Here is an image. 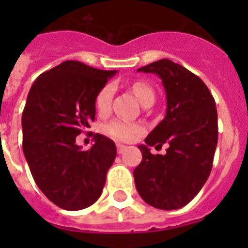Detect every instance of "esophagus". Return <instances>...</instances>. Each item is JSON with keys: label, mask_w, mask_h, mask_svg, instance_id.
Wrapping results in <instances>:
<instances>
[{"label": "esophagus", "mask_w": 248, "mask_h": 248, "mask_svg": "<svg viewBox=\"0 0 248 248\" xmlns=\"http://www.w3.org/2000/svg\"><path fill=\"white\" fill-rule=\"evenodd\" d=\"M117 149H118V154H123V153L126 150V146L123 145V144H118Z\"/></svg>", "instance_id": "34e87169"}]
</instances>
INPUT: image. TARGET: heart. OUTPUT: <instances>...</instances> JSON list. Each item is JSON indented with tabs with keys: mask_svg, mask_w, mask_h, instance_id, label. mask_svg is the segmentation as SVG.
Masks as SVG:
<instances>
[{
	"mask_svg": "<svg viewBox=\"0 0 248 248\" xmlns=\"http://www.w3.org/2000/svg\"><path fill=\"white\" fill-rule=\"evenodd\" d=\"M131 89H133V92H134V94L137 95V98L141 104H144V103H146L150 99H155L154 91H153V88L148 83L138 80V82H135L134 84L131 85ZM113 95V84H107L100 89V92L97 95V99H95V105H97L98 110L100 113H107L110 109ZM105 129H107V133L111 138L117 140H123V141H130L141 131L140 126L137 125V124L118 119L109 123Z\"/></svg>",
	"mask_w": 248,
	"mask_h": 248,
	"instance_id": "1",
	"label": "heart"
}]
</instances>
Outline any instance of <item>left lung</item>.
I'll return each instance as SVG.
<instances>
[{"mask_svg":"<svg viewBox=\"0 0 248 248\" xmlns=\"http://www.w3.org/2000/svg\"><path fill=\"white\" fill-rule=\"evenodd\" d=\"M138 72L160 77L166 93V115L139 145L141 163L134 169L137 190L146 203L160 210L187 205L207 181L217 145V110L205 83L185 67L160 59ZM168 142L165 155L149 146Z\"/></svg>","mask_w":248,"mask_h":248,"instance_id":"obj_1","label":"left lung"}]
</instances>
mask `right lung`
<instances>
[{
  "label": "right lung",
  "instance_id": "right-lung-1",
  "mask_svg": "<svg viewBox=\"0 0 248 248\" xmlns=\"http://www.w3.org/2000/svg\"><path fill=\"white\" fill-rule=\"evenodd\" d=\"M115 73L65 61L31 87L22 114L23 153L37 186L61 209H85L102 195L115 144L95 134L84 151L76 138L94 120L98 93Z\"/></svg>",
  "mask_w": 248,
  "mask_h": 248
}]
</instances>
